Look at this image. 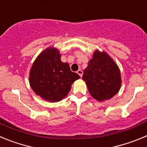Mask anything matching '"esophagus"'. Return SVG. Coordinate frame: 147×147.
<instances>
[{
	"label": "esophagus",
	"instance_id": "obj_1",
	"mask_svg": "<svg viewBox=\"0 0 147 147\" xmlns=\"http://www.w3.org/2000/svg\"><path fill=\"white\" fill-rule=\"evenodd\" d=\"M78 74L80 75V77H82V74H83V72H82V71L81 69H79L77 71V72H76Z\"/></svg>",
	"mask_w": 147,
	"mask_h": 147
}]
</instances>
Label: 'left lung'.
Masks as SVG:
<instances>
[{
    "label": "left lung",
    "mask_w": 147,
    "mask_h": 147,
    "mask_svg": "<svg viewBox=\"0 0 147 147\" xmlns=\"http://www.w3.org/2000/svg\"><path fill=\"white\" fill-rule=\"evenodd\" d=\"M82 80L90 94L98 102L109 100L119 93L121 76L118 65L105 51L96 50L84 70Z\"/></svg>",
    "instance_id": "1"
}]
</instances>
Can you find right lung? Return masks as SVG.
I'll use <instances>...</instances> for the list:
<instances>
[{
  "mask_svg": "<svg viewBox=\"0 0 147 147\" xmlns=\"http://www.w3.org/2000/svg\"><path fill=\"white\" fill-rule=\"evenodd\" d=\"M80 76L61 61L59 51L50 46L40 53L29 72V84L33 91L49 102H59L67 96L71 85Z\"/></svg>",
  "mask_w": 147,
  "mask_h": 147,
  "instance_id": "add662e5",
  "label": "right lung"
}]
</instances>
